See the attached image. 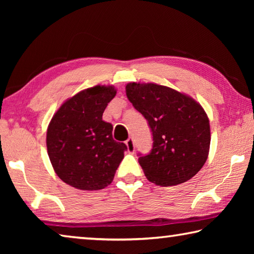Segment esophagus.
Wrapping results in <instances>:
<instances>
[{
	"instance_id": "obj_1",
	"label": "esophagus",
	"mask_w": 254,
	"mask_h": 254,
	"mask_svg": "<svg viewBox=\"0 0 254 254\" xmlns=\"http://www.w3.org/2000/svg\"><path fill=\"white\" fill-rule=\"evenodd\" d=\"M127 152L128 153H134L135 151V144H134V140H133V137H128L127 140Z\"/></svg>"
}]
</instances>
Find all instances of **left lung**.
Listing matches in <instances>:
<instances>
[{
  "mask_svg": "<svg viewBox=\"0 0 254 254\" xmlns=\"http://www.w3.org/2000/svg\"><path fill=\"white\" fill-rule=\"evenodd\" d=\"M126 92L152 132L151 151L139 153L149 182L167 187L194 177L207 160L210 144L209 120L199 103L153 83H128Z\"/></svg>",
  "mask_w": 254,
  "mask_h": 254,
  "instance_id": "1",
  "label": "left lung"
}]
</instances>
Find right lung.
<instances>
[{
    "label": "right lung",
    "mask_w": 254,
    "mask_h": 254,
    "mask_svg": "<svg viewBox=\"0 0 254 254\" xmlns=\"http://www.w3.org/2000/svg\"><path fill=\"white\" fill-rule=\"evenodd\" d=\"M117 95L114 86L96 85L77 93L56 112L47 130V150L58 177L81 190L113 182L127 145L112 136L103 113Z\"/></svg>",
    "instance_id": "add662e5"
}]
</instances>
